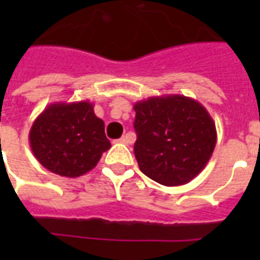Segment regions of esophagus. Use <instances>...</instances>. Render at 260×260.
<instances>
[{"instance_id": "34e87169", "label": "esophagus", "mask_w": 260, "mask_h": 260, "mask_svg": "<svg viewBox=\"0 0 260 260\" xmlns=\"http://www.w3.org/2000/svg\"><path fill=\"white\" fill-rule=\"evenodd\" d=\"M132 140H134V138H132V135L126 134V135H124L122 138L118 139L117 143H121V144H129V143H132Z\"/></svg>"}]
</instances>
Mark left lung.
Instances as JSON below:
<instances>
[{
    "instance_id": "8db88e82",
    "label": "left lung",
    "mask_w": 260,
    "mask_h": 260,
    "mask_svg": "<svg viewBox=\"0 0 260 260\" xmlns=\"http://www.w3.org/2000/svg\"><path fill=\"white\" fill-rule=\"evenodd\" d=\"M134 109L138 135L134 151L143 174L160 185L179 186L205 169L217 132L200 102L169 94L136 102Z\"/></svg>"
}]
</instances>
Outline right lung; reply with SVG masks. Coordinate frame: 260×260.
I'll return each instance as SVG.
<instances>
[{
    "label": "right lung",
    "mask_w": 260,
    "mask_h": 260,
    "mask_svg": "<svg viewBox=\"0 0 260 260\" xmlns=\"http://www.w3.org/2000/svg\"><path fill=\"white\" fill-rule=\"evenodd\" d=\"M93 106L89 101L54 102L36 117L29 146L43 167L60 177L77 178L97 166L110 142Z\"/></svg>",
    "instance_id": "obj_1"
}]
</instances>
